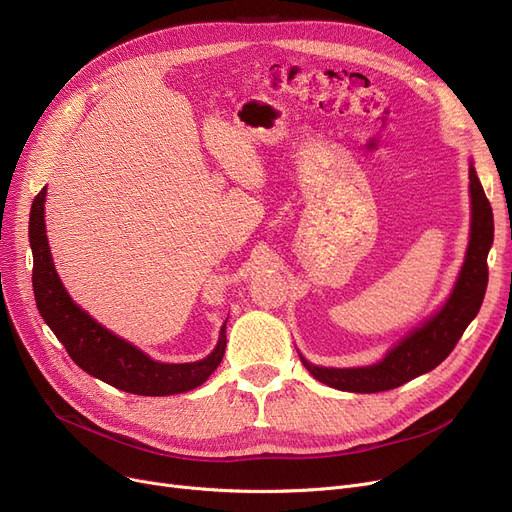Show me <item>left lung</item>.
<instances>
[{
    "mask_svg": "<svg viewBox=\"0 0 512 512\" xmlns=\"http://www.w3.org/2000/svg\"><path fill=\"white\" fill-rule=\"evenodd\" d=\"M471 180V242L460 270L458 282L439 314L422 324L391 349L383 362L366 368H320L301 358L303 366L316 381L351 393H379L404 385L416 376L431 372L448 358L462 332L477 316L487 288V253L494 242L492 205L481 188L475 167L469 169Z\"/></svg>",
    "mask_w": 512,
    "mask_h": 512,
    "instance_id": "left-lung-1",
    "label": "left lung"
}]
</instances>
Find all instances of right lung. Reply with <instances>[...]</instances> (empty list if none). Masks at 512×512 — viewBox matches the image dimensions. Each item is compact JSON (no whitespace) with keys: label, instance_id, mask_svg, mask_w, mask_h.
<instances>
[{"label":"right lung","instance_id":"1","mask_svg":"<svg viewBox=\"0 0 512 512\" xmlns=\"http://www.w3.org/2000/svg\"><path fill=\"white\" fill-rule=\"evenodd\" d=\"M46 188L33 198L29 236L33 249V291L41 318L54 330L71 360L96 379L136 395H173L203 385L226 351V324L211 355L194 364H161L119 339L73 303L54 270L43 224Z\"/></svg>","mask_w":512,"mask_h":512}]
</instances>
